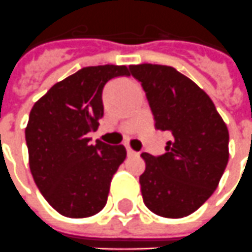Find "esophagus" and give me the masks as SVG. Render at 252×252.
Segmentation results:
<instances>
[{"mask_svg":"<svg viewBox=\"0 0 252 252\" xmlns=\"http://www.w3.org/2000/svg\"><path fill=\"white\" fill-rule=\"evenodd\" d=\"M126 151H127V155H129V156L138 155V152H136V151H133V149L130 148L129 145H126Z\"/></svg>","mask_w":252,"mask_h":252,"instance_id":"34e87169","label":"esophagus"}]
</instances>
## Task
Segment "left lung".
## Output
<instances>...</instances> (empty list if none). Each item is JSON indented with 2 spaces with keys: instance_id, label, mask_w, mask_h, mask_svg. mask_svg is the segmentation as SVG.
<instances>
[{
  "instance_id": "obj_1",
  "label": "left lung",
  "mask_w": 252,
  "mask_h": 252,
  "mask_svg": "<svg viewBox=\"0 0 252 252\" xmlns=\"http://www.w3.org/2000/svg\"><path fill=\"white\" fill-rule=\"evenodd\" d=\"M129 68L145 90L155 127L173 137L162 156L141 154L144 203L164 218L190 216L213 195L226 169L228 127L209 94L176 68L148 63Z\"/></svg>"
}]
</instances>
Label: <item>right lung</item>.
Masks as SVG:
<instances>
[{"label": "right lung", "instance_id": "obj_1", "mask_svg": "<svg viewBox=\"0 0 252 252\" xmlns=\"http://www.w3.org/2000/svg\"><path fill=\"white\" fill-rule=\"evenodd\" d=\"M130 75L126 65L85 67L55 83L30 111L26 127L29 164L39 192L59 214L88 218L104 209L111 180L126 159L123 145L89 131L104 115L103 89L112 78Z\"/></svg>", "mask_w": 252, "mask_h": 252}]
</instances>
